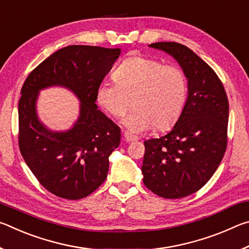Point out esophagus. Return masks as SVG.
<instances>
[{
	"label": "esophagus",
	"mask_w": 249,
	"mask_h": 249,
	"mask_svg": "<svg viewBox=\"0 0 249 249\" xmlns=\"http://www.w3.org/2000/svg\"><path fill=\"white\" fill-rule=\"evenodd\" d=\"M123 137H124V141H126L127 142H135V141L138 140V138H137L136 136H134V135L129 134V133H127V132H125V133L123 134Z\"/></svg>",
	"instance_id": "1"
}]
</instances>
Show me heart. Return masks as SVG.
Returning a JSON list of instances; mask_svg holds the SVG:
<instances>
[{
	"label": "heart",
	"instance_id": "1",
	"mask_svg": "<svg viewBox=\"0 0 249 249\" xmlns=\"http://www.w3.org/2000/svg\"><path fill=\"white\" fill-rule=\"evenodd\" d=\"M115 82H103L96 91L99 104L109 115L125 117L130 133L140 134L154 126L169 129L182 114L188 100V79L182 68L165 65L157 59L132 57L124 60L113 74Z\"/></svg>",
	"mask_w": 249,
	"mask_h": 249
}]
</instances>
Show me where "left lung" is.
<instances>
[{
	"mask_svg": "<svg viewBox=\"0 0 249 249\" xmlns=\"http://www.w3.org/2000/svg\"><path fill=\"white\" fill-rule=\"evenodd\" d=\"M171 54L188 79V100L169 133L145 141L144 184L165 199H180L203 187L216 171L227 146L229 100L211 67L175 41L149 45Z\"/></svg>",
	"mask_w": 249,
	"mask_h": 249,
	"instance_id": "left-lung-1",
	"label": "left lung"
}]
</instances>
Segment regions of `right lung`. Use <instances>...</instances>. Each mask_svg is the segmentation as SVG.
Returning a JSON list of instances; mask_svg holds the SVG:
<instances>
[{
	"label": "right lung",
	"mask_w": 249,
	"mask_h": 249,
	"mask_svg": "<svg viewBox=\"0 0 249 249\" xmlns=\"http://www.w3.org/2000/svg\"><path fill=\"white\" fill-rule=\"evenodd\" d=\"M120 53V48L68 46L45 59L23 84L20 154L39 183L59 197L82 199L107 179L108 157L120 145L121 129L98 109L96 91ZM52 85L68 87L82 102L78 121L66 132L46 129L36 114L39 90Z\"/></svg>",
	"instance_id": "add662e5"
}]
</instances>
